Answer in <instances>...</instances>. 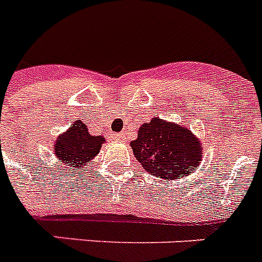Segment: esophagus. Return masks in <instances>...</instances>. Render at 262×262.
<instances>
[{
  "label": "esophagus",
  "mask_w": 262,
  "mask_h": 262,
  "mask_svg": "<svg viewBox=\"0 0 262 262\" xmlns=\"http://www.w3.org/2000/svg\"><path fill=\"white\" fill-rule=\"evenodd\" d=\"M113 137H114V140H117V141H121V142L126 141V137H125L124 133H116Z\"/></svg>",
  "instance_id": "obj_1"
}]
</instances>
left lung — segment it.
<instances>
[{"label":"left lung","instance_id":"left-lung-1","mask_svg":"<svg viewBox=\"0 0 262 262\" xmlns=\"http://www.w3.org/2000/svg\"><path fill=\"white\" fill-rule=\"evenodd\" d=\"M130 146L146 172L165 180L190 175L202 161V146L191 130L157 117L138 129Z\"/></svg>","mask_w":262,"mask_h":262}]
</instances>
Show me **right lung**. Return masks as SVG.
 <instances>
[{
  "label": "right lung",
  "mask_w": 262,
  "mask_h": 262,
  "mask_svg": "<svg viewBox=\"0 0 262 262\" xmlns=\"http://www.w3.org/2000/svg\"><path fill=\"white\" fill-rule=\"evenodd\" d=\"M105 142L102 136H91L89 129L82 121H75L66 133L55 142V156L70 167L87 164L99 152L101 145Z\"/></svg>",
  "instance_id": "obj_1"
}]
</instances>
